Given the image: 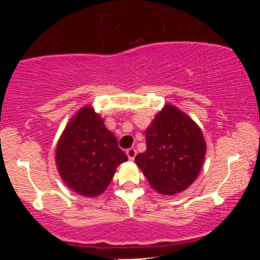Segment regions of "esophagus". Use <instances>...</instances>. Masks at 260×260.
Here are the masks:
<instances>
[{
  "label": "esophagus",
  "instance_id": "34e87169",
  "mask_svg": "<svg viewBox=\"0 0 260 260\" xmlns=\"http://www.w3.org/2000/svg\"><path fill=\"white\" fill-rule=\"evenodd\" d=\"M126 154H127V156L129 157L131 160H133L134 157H136V155H137V150H136V148H129V149H127L126 150Z\"/></svg>",
  "mask_w": 260,
  "mask_h": 260
}]
</instances>
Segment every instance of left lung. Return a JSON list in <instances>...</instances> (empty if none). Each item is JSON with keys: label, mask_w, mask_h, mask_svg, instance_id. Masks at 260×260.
I'll return each mask as SVG.
<instances>
[{"label": "left lung", "mask_w": 260, "mask_h": 260, "mask_svg": "<svg viewBox=\"0 0 260 260\" xmlns=\"http://www.w3.org/2000/svg\"><path fill=\"white\" fill-rule=\"evenodd\" d=\"M147 150L136 164L150 186L161 194L183 192L194 182L204 161L202 131L177 107L168 105L145 132Z\"/></svg>", "instance_id": "8db88e82"}]
</instances>
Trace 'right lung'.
<instances>
[{"label": "right lung", "instance_id": "obj_1", "mask_svg": "<svg viewBox=\"0 0 260 260\" xmlns=\"http://www.w3.org/2000/svg\"><path fill=\"white\" fill-rule=\"evenodd\" d=\"M127 161L117 139L90 106L77 113L62 134L56 162L62 180L71 189L85 197L106 189L116 168Z\"/></svg>", "mask_w": 260, "mask_h": 260}]
</instances>
